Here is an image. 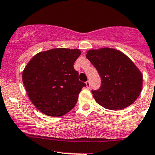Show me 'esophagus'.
<instances>
[{
  "instance_id": "esophagus-1",
  "label": "esophagus",
  "mask_w": 155,
  "mask_h": 155,
  "mask_svg": "<svg viewBox=\"0 0 155 155\" xmlns=\"http://www.w3.org/2000/svg\"><path fill=\"white\" fill-rule=\"evenodd\" d=\"M85 84H86V87H87V88H90V87H91V82H90V81H86Z\"/></svg>"
}]
</instances>
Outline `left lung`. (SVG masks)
<instances>
[{
  "instance_id": "left-lung-1",
  "label": "left lung",
  "mask_w": 155,
  "mask_h": 155,
  "mask_svg": "<svg viewBox=\"0 0 155 155\" xmlns=\"http://www.w3.org/2000/svg\"><path fill=\"white\" fill-rule=\"evenodd\" d=\"M86 57L101 79L99 89L92 91L98 104L119 110L137 99L142 90L143 75L127 56L116 49L102 48L88 51Z\"/></svg>"
}]
</instances>
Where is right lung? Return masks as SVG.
<instances>
[{
    "label": "right lung",
    "instance_id": "add662e5",
    "mask_svg": "<svg viewBox=\"0 0 155 155\" xmlns=\"http://www.w3.org/2000/svg\"><path fill=\"white\" fill-rule=\"evenodd\" d=\"M79 49L54 48L34 56L23 71V82L32 104L45 115L60 117L72 110L85 83L74 69Z\"/></svg>",
    "mask_w": 155,
    "mask_h": 155
}]
</instances>
